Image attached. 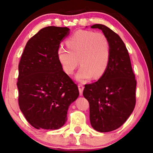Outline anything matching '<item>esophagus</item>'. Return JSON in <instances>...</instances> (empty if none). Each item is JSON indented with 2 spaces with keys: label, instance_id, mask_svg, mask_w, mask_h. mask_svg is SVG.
Instances as JSON below:
<instances>
[{
  "label": "esophagus",
  "instance_id": "1",
  "mask_svg": "<svg viewBox=\"0 0 153 153\" xmlns=\"http://www.w3.org/2000/svg\"><path fill=\"white\" fill-rule=\"evenodd\" d=\"M84 86L82 84H78V89H79V95L82 96V93H83V90H84Z\"/></svg>",
  "mask_w": 153,
  "mask_h": 153
}]
</instances>
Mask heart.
Returning <instances> with one entry per match:
<instances>
[{
  "label": "heart",
  "mask_w": 153,
  "mask_h": 153,
  "mask_svg": "<svg viewBox=\"0 0 153 153\" xmlns=\"http://www.w3.org/2000/svg\"><path fill=\"white\" fill-rule=\"evenodd\" d=\"M66 45L67 48L60 46L57 50L58 59L65 73L73 74L80 64L76 76L78 81L103 76L111 57L110 42L104 33L78 30L67 40Z\"/></svg>",
  "instance_id": "heart-1"
}]
</instances>
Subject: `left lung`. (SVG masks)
I'll return each instance as SVG.
<instances>
[{
    "label": "left lung",
    "mask_w": 153,
    "mask_h": 153,
    "mask_svg": "<svg viewBox=\"0 0 153 153\" xmlns=\"http://www.w3.org/2000/svg\"><path fill=\"white\" fill-rule=\"evenodd\" d=\"M110 42L109 63L97 82L85 85L84 97L90 105V123L95 130L108 132L121 127L136 105V80L125 44L110 28L95 24Z\"/></svg>",
    "instance_id": "1"
}]
</instances>
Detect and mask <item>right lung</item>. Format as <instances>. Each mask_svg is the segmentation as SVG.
Instances as JSON below:
<instances>
[{
	"label": "right lung",
	"mask_w": 153,
	"mask_h": 153,
	"mask_svg": "<svg viewBox=\"0 0 153 153\" xmlns=\"http://www.w3.org/2000/svg\"><path fill=\"white\" fill-rule=\"evenodd\" d=\"M67 27L41 29L25 45L19 63L17 86L20 110L36 129H57L67 121L69 105L79 90L65 73L57 56Z\"/></svg>",
	"instance_id": "right-lung-1"
}]
</instances>
